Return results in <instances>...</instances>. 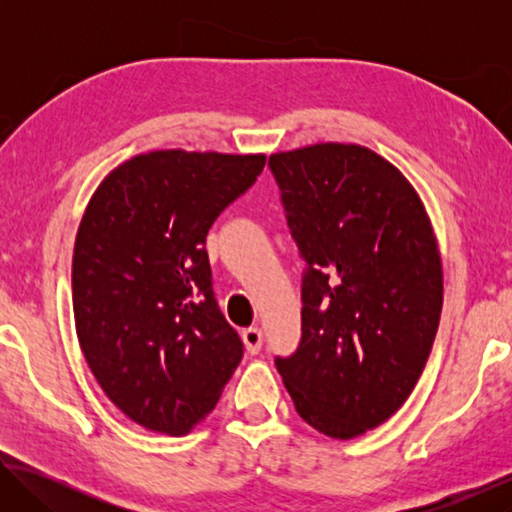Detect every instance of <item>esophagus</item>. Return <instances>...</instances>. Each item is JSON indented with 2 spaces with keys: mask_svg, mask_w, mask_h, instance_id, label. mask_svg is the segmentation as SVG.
Here are the masks:
<instances>
[{
  "mask_svg": "<svg viewBox=\"0 0 512 512\" xmlns=\"http://www.w3.org/2000/svg\"><path fill=\"white\" fill-rule=\"evenodd\" d=\"M241 336H244L246 350L250 354H257L259 350H262V345H264L262 329H259V327H248V329H244V332H241Z\"/></svg>",
  "mask_w": 512,
  "mask_h": 512,
  "instance_id": "1",
  "label": "esophagus"
}]
</instances>
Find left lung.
Here are the masks:
<instances>
[{
  "instance_id": "obj_1",
  "label": "left lung",
  "mask_w": 512,
  "mask_h": 512,
  "mask_svg": "<svg viewBox=\"0 0 512 512\" xmlns=\"http://www.w3.org/2000/svg\"><path fill=\"white\" fill-rule=\"evenodd\" d=\"M302 271L300 343L275 357L296 411L325 436L379 427L418 384L443 309V266L415 189L357 144L268 158Z\"/></svg>"
}]
</instances>
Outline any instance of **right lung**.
<instances>
[{"label":"right lung","instance_id":"obj_1","mask_svg":"<svg viewBox=\"0 0 512 512\" xmlns=\"http://www.w3.org/2000/svg\"><path fill=\"white\" fill-rule=\"evenodd\" d=\"M266 155H135L94 192L74 244V320L103 393L142 427L180 436L244 357L212 289L205 237Z\"/></svg>","mask_w":512,"mask_h":512}]
</instances>
